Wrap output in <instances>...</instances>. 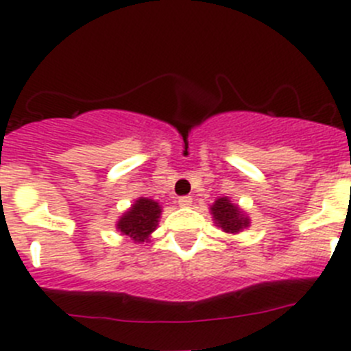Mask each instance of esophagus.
Wrapping results in <instances>:
<instances>
[{
  "label": "esophagus",
  "mask_w": 351,
  "mask_h": 351,
  "mask_svg": "<svg viewBox=\"0 0 351 351\" xmlns=\"http://www.w3.org/2000/svg\"><path fill=\"white\" fill-rule=\"evenodd\" d=\"M192 197H180L178 198V205L180 207H190L192 205Z\"/></svg>",
  "instance_id": "1"
}]
</instances>
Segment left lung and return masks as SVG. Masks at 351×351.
<instances>
[{"label":"left lung","mask_w":351,"mask_h":351,"mask_svg":"<svg viewBox=\"0 0 351 351\" xmlns=\"http://www.w3.org/2000/svg\"><path fill=\"white\" fill-rule=\"evenodd\" d=\"M208 210H210L214 224L228 234H239L251 224L250 215L229 197H219Z\"/></svg>","instance_id":"1"}]
</instances>
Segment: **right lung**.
<instances>
[{"instance_id": "obj_1", "label": "right lung", "mask_w": 351, "mask_h": 351, "mask_svg": "<svg viewBox=\"0 0 351 351\" xmlns=\"http://www.w3.org/2000/svg\"><path fill=\"white\" fill-rule=\"evenodd\" d=\"M161 212L162 207L153 198L139 197L120 215L115 228L120 234L129 236L134 243H147L158 228Z\"/></svg>"}]
</instances>
